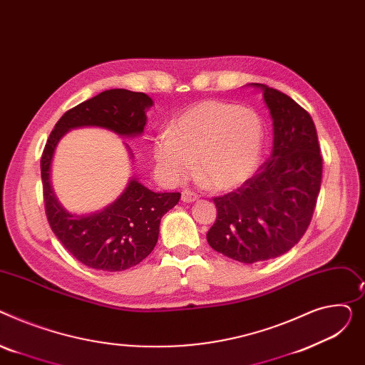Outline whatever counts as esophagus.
Instances as JSON below:
<instances>
[{
    "label": "esophagus",
    "instance_id": "obj_1",
    "mask_svg": "<svg viewBox=\"0 0 365 365\" xmlns=\"http://www.w3.org/2000/svg\"><path fill=\"white\" fill-rule=\"evenodd\" d=\"M199 199V196L196 195V192H192V191H190V190H184L182 192H181V200L184 202V203H192V202H196Z\"/></svg>",
    "mask_w": 365,
    "mask_h": 365
}]
</instances>
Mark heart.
Listing matches in <instances>:
<instances>
[{"label": "heart", "instance_id": "b5f03b06", "mask_svg": "<svg viewBox=\"0 0 365 365\" xmlns=\"http://www.w3.org/2000/svg\"><path fill=\"white\" fill-rule=\"evenodd\" d=\"M265 128L259 113L245 106L206 100L185 110L153 147L169 181L185 180L192 162L199 178L213 190L243 184L258 168Z\"/></svg>", "mask_w": 365, "mask_h": 365}]
</instances>
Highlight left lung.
Masks as SVG:
<instances>
[{
	"label": "left lung",
	"instance_id": "obj_1",
	"mask_svg": "<svg viewBox=\"0 0 365 365\" xmlns=\"http://www.w3.org/2000/svg\"><path fill=\"white\" fill-rule=\"evenodd\" d=\"M272 119V153L242 187L213 199L218 215L206 234L209 246L243 264L268 261L289 252L305 234L323 177L317 130L293 98L267 87Z\"/></svg>",
	"mask_w": 365,
	"mask_h": 365
}]
</instances>
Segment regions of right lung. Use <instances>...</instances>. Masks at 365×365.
<instances>
[{
	"mask_svg": "<svg viewBox=\"0 0 365 365\" xmlns=\"http://www.w3.org/2000/svg\"><path fill=\"white\" fill-rule=\"evenodd\" d=\"M153 100L144 93L107 90L64 113L51 131L41 158V178L48 224L71 255L94 269L123 271L152 253L160 220L178 202L180 192H156L131 177L122 195L104 209L76 215L64 207L51 185V163L61 137L75 128L97 126L120 137L144 133L145 112ZM128 152L134 158L130 145Z\"/></svg>",
	"mask_w": 365,
	"mask_h": 365,
	"instance_id": "1",
	"label": "right lung"
}]
</instances>
